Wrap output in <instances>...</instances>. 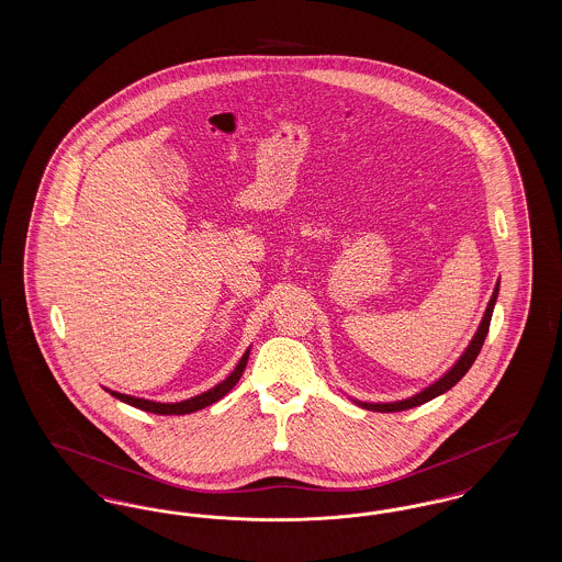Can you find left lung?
Masks as SVG:
<instances>
[{"mask_svg": "<svg viewBox=\"0 0 562 562\" xmlns=\"http://www.w3.org/2000/svg\"><path fill=\"white\" fill-rule=\"evenodd\" d=\"M497 293H499V282L495 284V291L491 294V301H488L486 312H484V316H482L481 326H479L476 335L472 337L470 346L461 353V358L454 362L453 367H451L447 373L442 374L438 381H434L424 392H419V394H415V396H411V398H404V401L376 402V404H373V402L356 401V404H360V406L367 408V411H376V413H396V411H406V408L419 406V404H424V402H429L431 398H436V396L449 392L454 383L470 371V367L474 364L476 356L481 353L482 344H484L486 333H488L491 316H493V307H495V301H497Z\"/></svg>", "mask_w": 562, "mask_h": 562, "instance_id": "1", "label": "left lung"}]
</instances>
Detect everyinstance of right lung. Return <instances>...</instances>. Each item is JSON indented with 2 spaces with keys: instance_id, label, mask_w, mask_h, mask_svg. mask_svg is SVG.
I'll use <instances>...</instances> for the list:
<instances>
[{
  "instance_id": "right-lung-1",
  "label": "right lung",
  "mask_w": 562,
  "mask_h": 562,
  "mask_svg": "<svg viewBox=\"0 0 562 562\" xmlns=\"http://www.w3.org/2000/svg\"><path fill=\"white\" fill-rule=\"evenodd\" d=\"M248 353H250V348L244 351L238 367L232 371V374H229L227 379H223L218 385H214L213 390H209V392H204V394H200V396H193V398H189V401L154 402L145 401V398H134V396H128V394H120V392H111V390H108V392L113 398L126 402V404L136 406V408H140V411H147V413H156V415H188V413H195V411H200V408L211 406L213 402L221 401V398L240 381L241 373H244V369H246V362H248Z\"/></svg>"
}]
</instances>
